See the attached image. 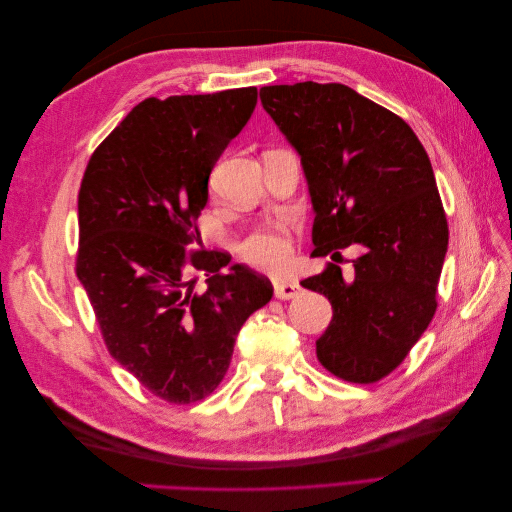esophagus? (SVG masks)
Instances as JSON below:
<instances>
[{"instance_id":"34e87169","label":"esophagus","mask_w":512,"mask_h":512,"mask_svg":"<svg viewBox=\"0 0 512 512\" xmlns=\"http://www.w3.org/2000/svg\"><path fill=\"white\" fill-rule=\"evenodd\" d=\"M301 292V286L297 282H290V280H282V282H275V297L277 299H294L297 294Z\"/></svg>"}]
</instances>
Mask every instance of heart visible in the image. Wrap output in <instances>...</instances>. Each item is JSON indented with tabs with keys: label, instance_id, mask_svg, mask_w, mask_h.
Here are the masks:
<instances>
[{
	"label": "heart",
	"instance_id": "1",
	"mask_svg": "<svg viewBox=\"0 0 512 512\" xmlns=\"http://www.w3.org/2000/svg\"><path fill=\"white\" fill-rule=\"evenodd\" d=\"M241 254L260 269H284L292 256V237L284 226H262L243 241Z\"/></svg>",
	"mask_w": 512,
	"mask_h": 512
}]
</instances>
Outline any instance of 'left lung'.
<instances>
[{
  "mask_svg": "<svg viewBox=\"0 0 512 512\" xmlns=\"http://www.w3.org/2000/svg\"><path fill=\"white\" fill-rule=\"evenodd\" d=\"M260 102L301 156L314 256L363 247L350 275L329 262L301 282L333 305L318 361L346 382H378L438 309L448 222L427 151L404 119L342 83L269 85Z\"/></svg>",
  "mask_w": 512,
  "mask_h": 512,
  "instance_id": "1",
  "label": "left lung"
}]
</instances>
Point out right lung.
<instances>
[{"label":"right lung","instance_id":"add662e5","mask_svg":"<svg viewBox=\"0 0 512 512\" xmlns=\"http://www.w3.org/2000/svg\"><path fill=\"white\" fill-rule=\"evenodd\" d=\"M256 87L147 98L91 153L79 190L76 275L104 344L145 389L185 406L224 380L243 322L273 286L200 243L209 175L252 117ZM205 272V293L191 275Z\"/></svg>","mask_w":512,"mask_h":512}]
</instances>
